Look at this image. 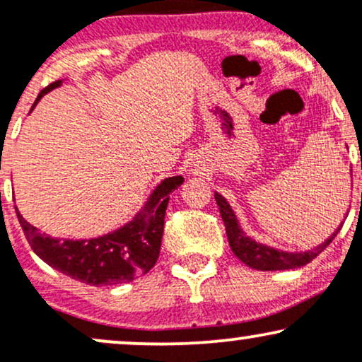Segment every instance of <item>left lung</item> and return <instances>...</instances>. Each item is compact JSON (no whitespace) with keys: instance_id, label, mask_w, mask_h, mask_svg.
I'll return each mask as SVG.
<instances>
[{"instance_id":"1","label":"left lung","mask_w":362,"mask_h":362,"mask_svg":"<svg viewBox=\"0 0 362 362\" xmlns=\"http://www.w3.org/2000/svg\"><path fill=\"white\" fill-rule=\"evenodd\" d=\"M214 199L218 202L219 213H221V218L224 221V226H226V235L228 242H230L231 250L240 260L243 262L248 267L257 269V271H289V269H298L306 265L311 262L315 257L320 255L328 245L332 243V240L337 236V233L342 228L344 221L339 224L337 230L334 231L325 242H322L317 247H313L311 250L305 252H286L279 250L276 247H269V245L257 242L252 236H248L240 226L238 218H236L233 207L230 206V202L223 197L221 194L214 192ZM349 214V213H347ZM346 214V218H347Z\"/></svg>"}]
</instances>
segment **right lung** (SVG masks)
I'll return each instance as SVG.
<instances>
[{
    "label": "right lung",
    "instance_id": "obj_1",
    "mask_svg": "<svg viewBox=\"0 0 362 362\" xmlns=\"http://www.w3.org/2000/svg\"><path fill=\"white\" fill-rule=\"evenodd\" d=\"M61 83L62 80L54 81L40 91L34 107L45 93L61 86ZM182 184V175L165 178L153 189L131 221L110 233L88 240L52 238L25 221L18 207H15V211L32 250L52 269L90 286L124 284L155 267L170 194Z\"/></svg>",
    "mask_w": 362,
    "mask_h": 362
}]
</instances>
